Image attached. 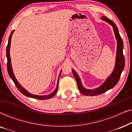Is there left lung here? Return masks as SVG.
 <instances>
[{
  "label": "left lung",
  "instance_id": "obj_1",
  "mask_svg": "<svg viewBox=\"0 0 132 132\" xmlns=\"http://www.w3.org/2000/svg\"><path fill=\"white\" fill-rule=\"evenodd\" d=\"M103 20L106 21L113 27V32H114L115 38H116L117 41V54H116V59H115V67L113 69L112 73L111 75L106 79L102 85L99 87L95 88L93 89H88L84 88L82 84V82L80 77L77 75V73L74 69H72L73 76L75 77L77 84V87L79 90L82 94L85 95H88V96H94L105 93L108 90L112 89L117 84L120 80L121 75L122 71L124 68L125 65V59L123 55V41L119 34L118 28L116 24L113 22L112 21L108 19L105 16L102 17Z\"/></svg>",
  "mask_w": 132,
  "mask_h": 132
}]
</instances>
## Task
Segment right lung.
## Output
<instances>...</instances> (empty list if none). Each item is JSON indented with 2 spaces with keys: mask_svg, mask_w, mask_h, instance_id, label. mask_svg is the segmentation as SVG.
Segmentation results:
<instances>
[{
  "mask_svg": "<svg viewBox=\"0 0 132 132\" xmlns=\"http://www.w3.org/2000/svg\"><path fill=\"white\" fill-rule=\"evenodd\" d=\"M14 30H13L11 34V35L9 37V39H8V46L6 47V57H7V70H8V72L9 74V76H10V78L12 79V81H13L14 84H15L16 87L18 88V89L23 94H24V95H26V97H31V98H34L35 99H38V100H47V99H50L53 97L54 95H55L57 93V89H58V84H59V77H60L61 74V71L59 73V77L58 79H57V85L56 87V89H55V91H53V92H52V93L49 94L48 95H34L32 94L29 93V92L24 89V88L20 84H19V82H18L17 79H16L15 76H14V74L13 73V70H12V65H11V57H10V47H11V38H12V34H13Z\"/></svg>",
  "mask_w": 132,
  "mask_h": 132,
  "instance_id": "1",
  "label": "right lung"
}]
</instances>
